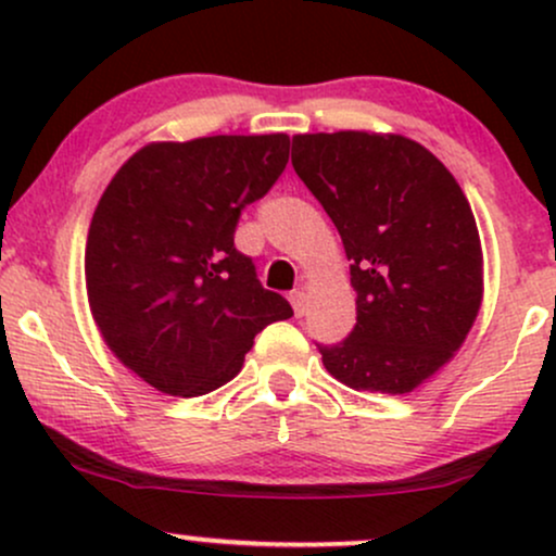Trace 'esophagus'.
Here are the masks:
<instances>
[{
	"instance_id": "1",
	"label": "esophagus",
	"mask_w": 556,
	"mask_h": 556,
	"mask_svg": "<svg viewBox=\"0 0 556 556\" xmlns=\"http://www.w3.org/2000/svg\"><path fill=\"white\" fill-rule=\"evenodd\" d=\"M290 303H292V311H295V316H303L305 314V292L300 290H292L290 292Z\"/></svg>"
}]
</instances>
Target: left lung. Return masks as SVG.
<instances>
[{
    "label": "left lung",
    "instance_id": "8db88e82",
    "mask_svg": "<svg viewBox=\"0 0 556 556\" xmlns=\"http://www.w3.org/2000/svg\"><path fill=\"white\" fill-rule=\"evenodd\" d=\"M292 167L334 222L358 292L348 340L318 344L324 366L358 392H413L452 361L481 308L468 198L429 149L392 132L295 136Z\"/></svg>",
    "mask_w": 556,
    "mask_h": 556
}]
</instances>
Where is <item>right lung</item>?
<instances>
[{"label":"right lung","instance_id":"obj_1","mask_svg":"<svg viewBox=\"0 0 556 556\" xmlns=\"http://www.w3.org/2000/svg\"><path fill=\"white\" fill-rule=\"evenodd\" d=\"M287 156L285 132L159 140L106 185L88 227V305L106 348L159 392H214L261 329L292 316L235 248L240 212Z\"/></svg>","mask_w":556,"mask_h":556}]
</instances>
